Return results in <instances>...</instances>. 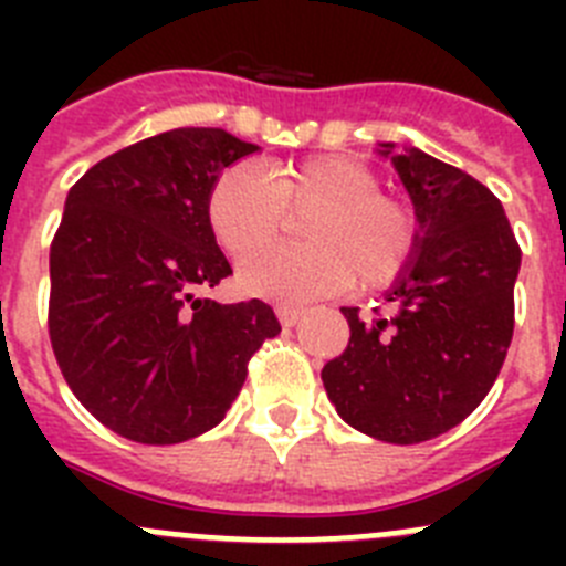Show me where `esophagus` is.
Segmentation results:
<instances>
[{
	"instance_id": "esophagus-1",
	"label": "esophagus",
	"mask_w": 566,
	"mask_h": 566,
	"mask_svg": "<svg viewBox=\"0 0 566 566\" xmlns=\"http://www.w3.org/2000/svg\"><path fill=\"white\" fill-rule=\"evenodd\" d=\"M303 308H297V306H277V319L280 323H283V326L286 328H292V326H297L300 323V317H303Z\"/></svg>"
}]
</instances>
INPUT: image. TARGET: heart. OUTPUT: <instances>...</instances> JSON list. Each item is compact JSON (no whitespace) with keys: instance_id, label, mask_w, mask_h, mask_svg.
Returning <instances> with one entry per match:
<instances>
[{"instance_id":"obj_1","label":"heart","mask_w":566,"mask_h":566,"mask_svg":"<svg viewBox=\"0 0 566 566\" xmlns=\"http://www.w3.org/2000/svg\"><path fill=\"white\" fill-rule=\"evenodd\" d=\"M314 208L301 228L306 248L262 247L276 237L282 209ZM209 227L232 258H247L238 286L269 300L323 297L352 286L382 289L402 274L417 247V218L399 198L379 192V178L348 155H312L272 164L266 172L240 164L214 181Z\"/></svg>"}]
</instances>
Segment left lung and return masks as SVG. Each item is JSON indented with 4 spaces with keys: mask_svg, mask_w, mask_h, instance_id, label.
I'll use <instances>...</instances> for the list:
<instances>
[{
    "mask_svg": "<svg viewBox=\"0 0 566 566\" xmlns=\"http://www.w3.org/2000/svg\"><path fill=\"white\" fill-rule=\"evenodd\" d=\"M413 203L417 247L382 294L391 312L343 306L352 339L323 368L339 417L365 437L417 444L451 431L496 382L513 339L522 249L502 201L417 147L379 144ZM377 312V308H374Z\"/></svg>",
    "mask_w": 566,
    "mask_h": 566,
    "instance_id": "8db88e82",
    "label": "left lung"
}]
</instances>
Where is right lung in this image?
Returning a JSON list of instances; mask_svg holds the SVG:
<instances>
[{
	"mask_svg": "<svg viewBox=\"0 0 566 566\" xmlns=\"http://www.w3.org/2000/svg\"><path fill=\"white\" fill-rule=\"evenodd\" d=\"M258 149L227 129L178 127L107 155L67 192L50 247V343L70 391L118 437L207 433L249 357L280 334L263 300L198 297L232 274L209 192Z\"/></svg>",
	"mask_w": 566,
	"mask_h": 566,
	"instance_id": "obj_1",
	"label": "right lung"
}]
</instances>
